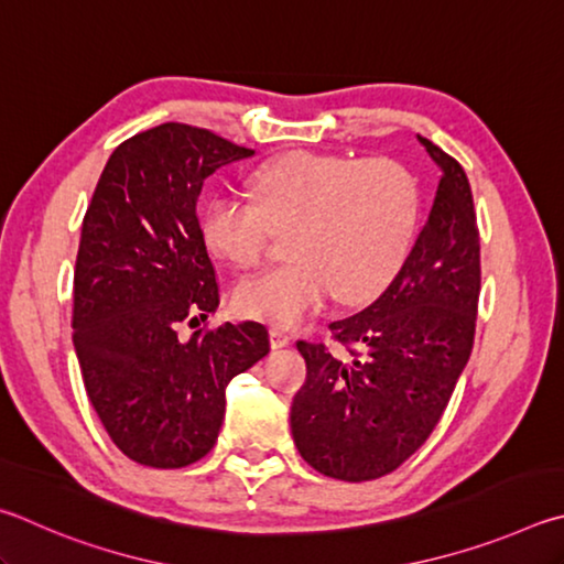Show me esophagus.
Masks as SVG:
<instances>
[{
	"mask_svg": "<svg viewBox=\"0 0 564 564\" xmlns=\"http://www.w3.org/2000/svg\"><path fill=\"white\" fill-rule=\"evenodd\" d=\"M292 341V337L284 329H280V327H272L270 329V344L274 349H282V347H288V344Z\"/></svg>",
	"mask_w": 564,
	"mask_h": 564,
	"instance_id": "esophagus-1",
	"label": "esophagus"
}]
</instances>
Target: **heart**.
I'll use <instances>...</instances> for the list:
<instances>
[{"mask_svg": "<svg viewBox=\"0 0 564 564\" xmlns=\"http://www.w3.org/2000/svg\"><path fill=\"white\" fill-rule=\"evenodd\" d=\"M252 197L217 193L200 217L215 257L252 267L272 230H288L280 267L237 282L235 310L290 327L322 310L334 294L359 304L387 288L399 270L419 217V183L391 158L297 151L257 167Z\"/></svg>", "mask_w": 564, "mask_h": 564, "instance_id": "1", "label": "heart"}]
</instances>
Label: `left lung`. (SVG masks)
I'll list each match as a JSON object with an SVG mask.
<instances>
[{
  "label": "left lung",
  "instance_id": "1",
  "mask_svg": "<svg viewBox=\"0 0 564 564\" xmlns=\"http://www.w3.org/2000/svg\"><path fill=\"white\" fill-rule=\"evenodd\" d=\"M419 141L441 167L436 200L381 297L329 324L351 359L297 341L307 381L292 401V436L314 470L337 480L381 478L411 458L438 426L473 351L480 237L470 183L456 158Z\"/></svg>",
  "mask_w": 564,
  "mask_h": 564
}]
</instances>
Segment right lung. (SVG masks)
<instances>
[{
    "mask_svg": "<svg viewBox=\"0 0 564 564\" xmlns=\"http://www.w3.org/2000/svg\"><path fill=\"white\" fill-rule=\"evenodd\" d=\"M252 153L205 128L161 123L116 148L84 215L74 349L108 436L141 466L207 456L227 383L270 351L260 322L177 337L220 304L195 213L205 177Z\"/></svg>",
    "mask_w": 564,
    "mask_h": 564,
    "instance_id": "add662e5",
    "label": "right lung"
}]
</instances>
